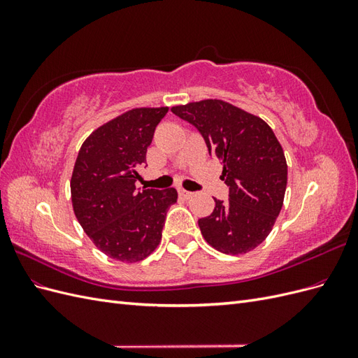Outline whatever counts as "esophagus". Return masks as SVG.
Masks as SVG:
<instances>
[{
    "mask_svg": "<svg viewBox=\"0 0 358 358\" xmlns=\"http://www.w3.org/2000/svg\"><path fill=\"white\" fill-rule=\"evenodd\" d=\"M178 192H179V197L185 199V200L189 199V197H192V192H189V191H187V189H183V188H179Z\"/></svg>",
    "mask_w": 358,
    "mask_h": 358,
    "instance_id": "esophagus-1",
    "label": "esophagus"
}]
</instances>
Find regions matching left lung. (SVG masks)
<instances>
[{
	"label": "left lung",
	"mask_w": 358,
	"mask_h": 358,
	"mask_svg": "<svg viewBox=\"0 0 358 358\" xmlns=\"http://www.w3.org/2000/svg\"><path fill=\"white\" fill-rule=\"evenodd\" d=\"M171 112L199 129L230 189L229 200L215 199L213 212L199 220L204 241L227 255L252 251L272 231L287 188V159L273 129L222 100L175 106Z\"/></svg>",
	"instance_id": "left-lung-1"
}]
</instances>
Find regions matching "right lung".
<instances>
[{
  "label": "right lung",
  "instance_id": "right-lung-1",
  "mask_svg": "<svg viewBox=\"0 0 358 358\" xmlns=\"http://www.w3.org/2000/svg\"><path fill=\"white\" fill-rule=\"evenodd\" d=\"M169 107H137L103 124L85 140L71 175L76 218L94 245L122 263L142 262L159 245L175 188H136L138 169Z\"/></svg>",
  "mask_w": 358,
  "mask_h": 358
}]
</instances>
